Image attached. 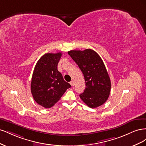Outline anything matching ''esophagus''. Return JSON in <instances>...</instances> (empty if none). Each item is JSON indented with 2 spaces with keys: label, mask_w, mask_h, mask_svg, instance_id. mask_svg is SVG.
<instances>
[{
  "label": "esophagus",
  "mask_w": 146,
  "mask_h": 146,
  "mask_svg": "<svg viewBox=\"0 0 146 146\" xmlns=\"http://www.w3.org/2000/svg\"><path fill=\"white\" fill-rule=\"evenodd\" d=\"M70 85H71V86H74V85H75L74 82L73 80L70 82Z\"/></svg>",
  "instance_id": "1"
}]
</instances>
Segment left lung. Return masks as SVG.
Masks as SVG:
<instances>
[{
    "label": "left lung",
    "instance_id": "8db88e82",
    "mask_svg": "<svg viewBox=\"0 0 146 146\" xmlns=\"http://www.w3.org/2000/svg\"><path fill=\"white\" fill-rule=\"evenodd\" d=\"M68 54L78 66L85 78L86 88L80 99L90 108H97L108 99L111 81L100 56L94 50H70Z\"/></svg>",
    "mask_w": 146,
    "mask_h": 146
}]
</instances>
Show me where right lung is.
<instances>
[{
    "label": "right lung",
    "instance_id": "add662e5",
    "mask_svg": "<svg viewBox=\"0 0 146 146\" xmlns=\"http://www.w3.org/2000/svg\"><path fill=\"white\" fill-rule=\"evenodd\" d=\"M62 54L47 53L35 66L31 82V92L35 102L42 107H53L71 85L64 80L57 69Z\"/></svg>",
    "mask_w": 146,
    "mask_h": 146
}]
</instances>
